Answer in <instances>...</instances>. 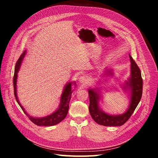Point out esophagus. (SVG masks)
I'll return each mask as SVG.
<instances>
[{
	"mask_svg": "<svg viewBox=\"0 0 158 158\" xmlns=\"http://www.w3.org/2000/svg\"><path fill=\"white\" fill-rule=\"evenodd\" d=\"M79 83L82 85H86L89 83V79L86 75H81L79 78Z\"/></svg>",
	"mask_w": 158,
	"mask_h": 158,
	"instance_id": "34e87169",
	"label": "esophagus"
}]
</instances>
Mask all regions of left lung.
I'll return each mask as SVG.
<instances>
[{"label": "left lung", "instance_id": "1", "mask_svg": "<svg viewBox=\"0 0 158 158\" xmlns=\"http://www.w3.org/2000/svg\"><path fill=\"white\" fill-rule=\"evenodd\" d=\"M129 58L131 61V75L128 81L125 82L123 89L129 93L130 102L128 108L125 113L114 115L106 113L102 110L99 105L100 94L98 89L96 87L88 90L90 100L89 112L92 118L98 124L108 127L123 125L130 118L140 102L143 85L141 72L138 65L130 54ZM106 72V75H112L114 74L112 69H108Z\"/></svg>", "mask_w": 158, "mask_h": 158}]
</instances>
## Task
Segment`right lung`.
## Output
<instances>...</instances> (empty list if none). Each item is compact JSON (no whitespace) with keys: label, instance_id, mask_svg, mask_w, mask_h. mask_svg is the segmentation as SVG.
I'll return each mask as SVG.
<instances>
[{"label":"right lung","instance_id":"right-lung-1","mask_svg":"<svg viewBox=\"0 0 158 158\" xmlns=\"http://www.w3.org/2000/svg\"><path fill=\"white\" fill-rule=\"evenodd\" d=\"M25 54H26V50H24V52L21 54L19 58L18 62L15 66V71L13 79V84H14V96L16 97V100L17 102L21 107L22 110L23 112L27 115L29 119L31 120L33 123L38 126H52L55 125L60 122L62 121L65 119L68 112L69 110V103L72 97V93H73V90H72V84L75 85V82H69L65 85L64 88V90L62 95L60 97V102L58 109L56 110L54 112L48 115L47 116L43 117V118H33V117L29 115L25 108L20 104L17 96V79H18V73L19 70L20 66H21L23 58L25 57Z\"/></svg>","mask_w":158,"mask_h":158}]
</instances>
